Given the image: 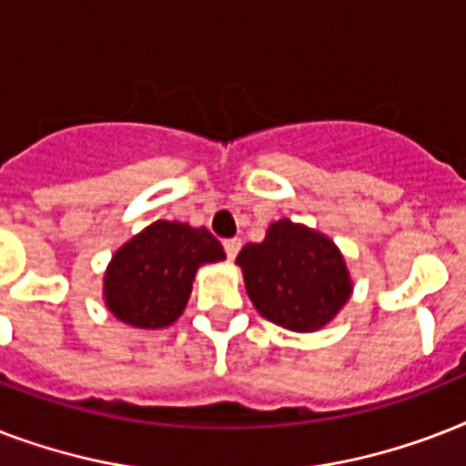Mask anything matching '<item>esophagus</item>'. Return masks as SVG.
I'll return each instance as SVG.
<instances>
[{
	"label": "esophagus",
	"mask_w": 466,
	"mask_h": 466,
	"mask_svg": "<svg viewBox=\"0 0 466 466\" xmlns=\"http://www.w3.org/2000/svg\"><path fill=\"white\" fill-rule=\"evenodd\" d=\"M239 248H241V239H237V237H234V239H225V251H227V258H229V261H234V258H237Z\"/></svg>",
	"instance_id": "1"
}]
</instances>
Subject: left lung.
Segmentation results:
<instances>
[{
	"label": "left lung",
	"mask_w": 466,
	"mask_h": 466,
	"mask_svg": "<svg viewBox=\"0 0 466 466\" xmlns=\"http://www.w3.org/2000/svg\"><path fill=\"white\" fill-rule=\"evenodd\" d=\"M237 266L258 314L290 331L326 326L353 290L339 247L290 219H278L261 244L241 248Z\"/></svg>",
	"instance_id": "obj_1"
}]
</instances>
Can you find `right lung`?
Here are the masks:
<instances>
[{"label":"right lung","mask_w":466,"mask_h":466,"mask_svg":"<svg viewBox=\"0 0 466 466\" xmlns=\"http://www.w3.org/2000/svg\"><path fill=\"white\" fill-rule=\"evenodd\" d=\"M225 261V248L205 227L159 219L113 254L104 276L106 307L137 329H164L186 309L203 263Z\"/></svg>","instance_id":"add662e5"}]
</instances>
